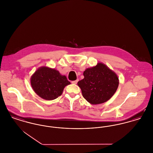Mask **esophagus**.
<instances>
[{"label":"esophagus","mask_w":153,"mask_h":153,"mask_svg":"<svg viewBox=\"0 0 153 153\" xmlns=\"http://www.w3.org/2000/svg\"><path fill=\"white\" fill-rule=\"evenodd\" d=\"M79 81V80L78 79H77L76 80H75V81H72V84H76L77 83V82Z\"/></svg>","instance_id":"1"}]
</instances>
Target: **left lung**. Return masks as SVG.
<instances>
[{
	"label": "left lung",
	"mask_w": 153,
	"mask_h": 153,
	"mask_svg": "<svg viewBox=\"0 0 153 153\" xmlns=\"http://www.w3.org/2000/svg\"><path fill=\"white\" fill-rule=\"evenodd\" d=\"M83 75L84 78L77 84L83 97L92 105L107 102L118 88L119 79L117 74L104 63L99 62L86 69Z\"/></svg>",
	"instance_id": "left-lung-1"
}]
</instances>
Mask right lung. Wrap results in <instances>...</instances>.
Segmentation results:
<instances>
[{"instance_id":"right-lung-1","label":"right lung","mask_w":153,"mask_h":153,"mask_svg":"<svg viewBox=\"0 0 153 153\" xmlns=\"http://www.w3.org/2000/svg\"><path fill=\"white\" fill-rule=\"evenodd\" d=\"M70 84L65 75L47 66L40 67L30 77V84L35 92L48 100L61 96L64 88Z\"/></svg>"}]
</instances>
